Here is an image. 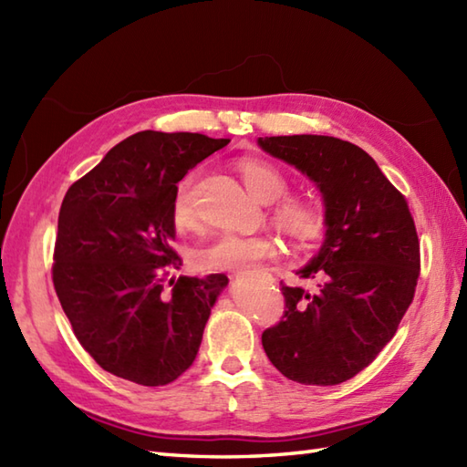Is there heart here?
<instances>
[{
    "label": "heart",
    "instance_id": "1",
    "mask_svg": "<svg viewBox=\"0 0 467 467\" xmlns=\"http://www.w3.org/2000/svg\"><path fill=\"white\" fill-rule=\"evenodd\" d=\"M239 172L249 188L251 194L265 204L279 202L289 192V184L279 168L256 158H244L239 162ZM194 176L188 174L176 184L172 196L171 216L172 224L178 231H188L196 223V204H194ZM275 221L283 231L296 243H309L319 236L323 228V216L317 208L305 201H283L275 208ZM276 254V244L269 236H243L234 233L218 234L216 239L198 246L194 251V265L201 271L213 273H239L253 269L266 259Z\"/></svg>",
    "mask_w": 467,
    "mask_h": 467
}]
</instances>
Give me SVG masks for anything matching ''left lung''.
Returning a JSON list of instances; mask_svg holds the SVG:
<instances>
[{
    "instance_id": "1",
    "label": "left lung",
    "mask_w": 467,
    "mask_h": 467,
    "mask_svg": "<svg viewBox=\"0 0 467 467\" xmlns=\"http://www.w3.org/2000/svg\"><path fill=\"white\" fill-rule=\"evenodd\" d=\"M256 142L313 181L325 206V241L296 271L317 289L283 285L285 315L263 333L265 353L291 381L343 383L391 341L413 301L420 241L411 213L359 146L317 134Z\"/></svg>"
}]
</instances>
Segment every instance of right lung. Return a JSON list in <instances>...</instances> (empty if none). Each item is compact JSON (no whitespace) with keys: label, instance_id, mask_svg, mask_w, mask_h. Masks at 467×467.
Masks as SVG:
<instances>
[{"label":"right lung","instance_id":"add662e5","mask_svg":"<svg viewBox=\"0 0 467 467\" xmlns=\"http://www.w3.org/2000/svg\"><path fill=\"white\" fill-rule=\"evenodd\" d=\"M228 140L144 130L69 186L57 216L54 286L74 335L104 371L166 385L192 365L226 275L181 276L171 206L176 184Z\"/></svg>","mask_w":467,"mask_h":467}]
</instances>
